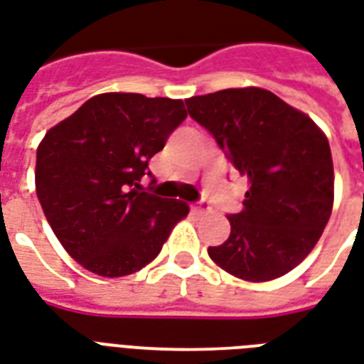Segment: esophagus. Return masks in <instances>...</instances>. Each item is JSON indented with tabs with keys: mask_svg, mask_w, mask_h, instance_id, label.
Wrapping results in <instances>:
<instances>
[{
	"mask_svg": "<svg viewBox=\"0 0 364 364\" xmlns=\"http://www.w3.org/2000/svg\"><path fill=\"white\" fill-rule=\"evenodd\" d=\"M193 212L194 213H206V212H210V206H208L206 202H196V204H194L193 206Z\"/></svg>",
	"mask_w": 364,
	"mask_h": 364,
	"instance_id": "esophagus-1",
	"label": "esophagus"
}]
</instances>
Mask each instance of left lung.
Instances as JSON below:
<instances>
[{
  "instance_id": "left-lung-1",
  "label": "left lung",
  "mask_w": 364,
  "mask_h": 364,
  "mask_svg": "<svg viewBox=\"0 0 364 364\" xmlns=\"http://www.w3.org/2000/svg\"><path fill=\"white\" fill-rule=\"evenodd\" d=\"M188 114L248 177L231 235L208 254L238 279L265 282L313 250L334 202L328 139L315 122L267 90H223L187 99Z\"/></svg>"
}]
</instances>
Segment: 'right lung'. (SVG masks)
Returning a JSON list of instances; mask_svg holds the SVG:
<instances>
[{"instance_id":"right-lung-1","label":"right lung","mask_w":364,"mask_h":364,"mask_svg":"<svg viewBox=\"0 0 364 364\" xmlns=\"http://www.w3.org/2000/svg\"><path fill=\"white\" fill-rule=\"evenodd\" d=\"M185 118L183 101L102 93L46 133L36 193L55 237L82 267L110 279L135 273L187 215L185 202L141 187L152 177L149 160Z\"/></svg>"}]
</instances>
